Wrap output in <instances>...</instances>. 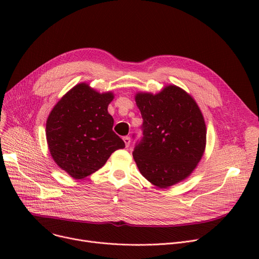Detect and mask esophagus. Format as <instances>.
<instances>
[{
    "instance_id": "34e87169",
    "label": "esophagus",
    "mask_w": 259,
    "mask_h": 259,
    "mask_svg": "<svg viewBox=\"0 0 259 259\" xmlns=\"http://www.w3.org/2000/svg\"><path fill=\"white\" fill-rule=\"evenodd\" d=\"M122 140H124V142H125V146L128 148L130 146V138L129 137H125Z\"/></svg>"
}]
</instances>
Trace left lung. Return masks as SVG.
<instances>
[{"label": "left lung", "mask_w": 259, "mask_h": 259, "mask_svg": "<svg viewBox=\"0 0 259 259\" xmlns=\"http://www.w3.org/2000/svg\"><path fill=\"white\" fill-rule=\"evenodd\" d=\"M135 102L144 120V137L133 151L140 172L161 189L186 180L206 148V122L198 105L175 85L156 94L139 92Z\"/></svg>", "instance_id": "8db88e82"}]
</instances>
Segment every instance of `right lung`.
<instances>
[{
  "instance_id": "1",
  "label": "right lung",
  "mask_w": 259,
  "mask_h": 259,
  "mask_svg": "<svg viewBox=\"0 0 259 259\" xmlns=\"http://www.w3.org/2000/svg\"><path fill=\"white\" fill-rule=\"evenodd\" d=\"M114 94L100 93L86 83L75 85L51 110L46 121L49 152L56 164L75 180L102 168L125 143L113 130L108 105Z\"/></svg>"
}]
</instances>
